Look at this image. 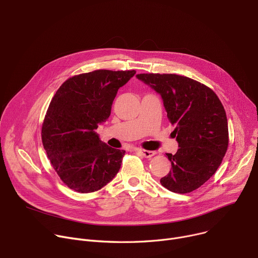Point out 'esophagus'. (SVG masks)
<instances>
[{
    "label": "esophagus",
    "instance_id": "esophagus-1",
    "mask_svg": "<svg viewBox=\"0 0 258 258\" xmlns=\"http://www.w3.org/2000/svg\"><path fill=\"white\" fill-rule=\"evenodd\" d=\"M136 152L140 153L142 156H144L146 158L152 157L155 154V151H149V150H144V149H136Z\"/></svg>",
    "mask_w": 258,
    "mask_h": 258
}]
</instances>
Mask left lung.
Segmentation results:
<instances>
[{"label": "left lung", "mask_w": 258, "mask_h": 258, "mask_svg": "<svg viewBox=\"0 0 258 258\" xmlns=\"http://www.w3.org/2000/svg\"><path fill=\"white\" fill-rule=\"evenodd\" d=\"M161 97L179 149L167 153L172 171L160 183L176 194L191 192L217 171L228 146L225 110L216 93L176 74H139Z\"/></svg>", "instance_id": "left-lung-1"}]
</instances>
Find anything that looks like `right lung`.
<instances>
[{"label": "right lung", "mask_w": 258, "mask_h": 258, "mask_svg": "<svg viewBox=\"0 0 258 258\" xmlns=\"http://www.w3.org/2000/svg\"><path fill=\"white\" fill-rule=\"evenodd\" d=\"M135 74V70L80 74L64 81L52 98L42 125V143L71 189L97 191L118 173L125 151L102 142L96 130L109 118L117 91Z\"/></svg>", "instance_id": "obj_1"}]
</instances>
